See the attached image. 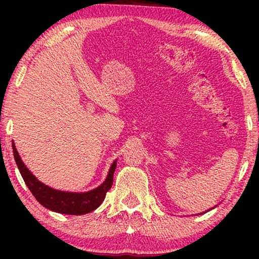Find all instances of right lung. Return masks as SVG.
Instances as JSON below:
<instances>
[{
  "label": "right lung",
  "instance_id": "1",
  "mask_svg": "<svg viewBox=\"0 0 259 259\" xmlns=\"http://www.w3.org/2000/svg\"><path fill=\"white\" fill-rule=\"evenodd\" d=\"M13 152L14 158H15L16 165L20 169L21 176L33 193V196L36 198V200L48 210L63 214H84L88 212L94 211L95 208L100 206L102 201H104L106 193L108 192L109 189L112 187L113 184V175H114L116 161H114L109 168L108 176L104 184L97 189L88 191L83 193H73V192H62V191L53 190L51 187L46 186L45 184L35 178L29 169L26 167L23 161L21 160L19 153H17L15 146L13 143Z\"/></svg>",
  "mask_w": 259,
  "mask_h": 259
}]
</instances>
